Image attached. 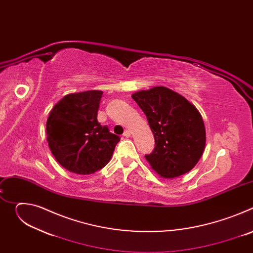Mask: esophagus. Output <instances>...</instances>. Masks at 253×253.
Here are the masks:
<instances>
[{
  "instance_id": "obj_1",
  "label": "esophagus",
  "mask_w": 253,
  "mask_h": 253,
  "mask_svg": "<svg viewBox=\"0 0 253 253\" xmlns=\"http://www.w3.org/2000/svg\"><path fill=\"white\" fill-rule=\"evenodd\" d=\"M131 134H132V132H131L130 130H128V129H127V130H125V131H124L123 136H124V137H130V136H131Z\"/></svg>"
}]
</instances>
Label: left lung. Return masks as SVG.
Masks as SVG:
<instances>
[{"label":"left lung","mask_w":253,"mask_h":253,"mask_svg":"<svg viewBox=\"0 0 253 253\" xmlns=\"http://www.w3.org/2000/svg\"><path fill=\"white\" fill-rule=\"evenodd\" d=\"M146 115L154 134V150L146 160L161 177L174 178L190 171L204 151L203 119L184 97L166 87H154L132 95Z\"/></svg>","instance_id":"1"}]
</instances>
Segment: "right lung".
<instances>
[{
    "label": "right lung",
    "mask_w": 253,
    "mask_h": 253,
    "mask_svg": "<svg viewBox=\"0 0 253 253\" xmlns=\"http://www.w3.org/2000/svg\"><path fill=\"white\" fill-rule=\"evenodd\" d=\"M102 91L72 93L62 98L47 120V141L56 160L76 174H92L110 161L120 137L98 120Z\"/></svg>",
    "instance_id": "add662e5"
}]
</instances>
